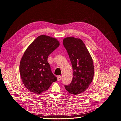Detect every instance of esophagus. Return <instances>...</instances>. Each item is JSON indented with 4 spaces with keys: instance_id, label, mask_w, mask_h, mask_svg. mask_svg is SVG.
Returning a JSON list of instances; mask_svg holds the SVG:
<instances>
[{
    "instance_id": "34e87169",
    "label": "esophagus",
    "mask_w": 121,
    "mask_h": 121,
    "mask_svg": "<svg viewBox=\"0 0 121 121\" xmlns=\"http://www.w3.org/2000/svg\"><path fill=\"white\" fill-rule=\"evenodd\" d=\"M61 79H62V77H61V76H58L57 77V80H58V81H60V80H61Z\"/></svg>"
}]
</instances>
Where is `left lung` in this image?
Instances as JSON below:
<instances>
[{
  "label": "left lung",
  "instance_id": "1",
  "mask_svg": "<svg viewBox=\"0 0 121 121\" xmlns=\"http://www.w3.org/2000/svg\"><path fill=\"white\" fill-rule=\"evenodd\" d=\"M63 44L69 57L73 71L71 83L65 85L71 94L78 95L85 91L91 84L94 74L92 58L82 40L73 37L63 39Z\"/></svg>",
  "mask_w": 121,
  "mask_h": 121
}]
</instances>
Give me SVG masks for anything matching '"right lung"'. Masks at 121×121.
Masks as SVG:
<instances>
[{"mask_svg":"<svg viewBox=\"0 0 121 121\" xmlns=\"http://www.w3.org/2000/svg\"><path fill=\"white\" fill-rule=\"evenodd\" d=\"M59 45L56 38L42 35L26 49L20 62V72L24 85L30 92L41 94L57 80L47 58Z\"/></svg>","mask_w":121,"mask_h":121,"instance_id":"add662e5","label":"right lung"}]
</instances>
